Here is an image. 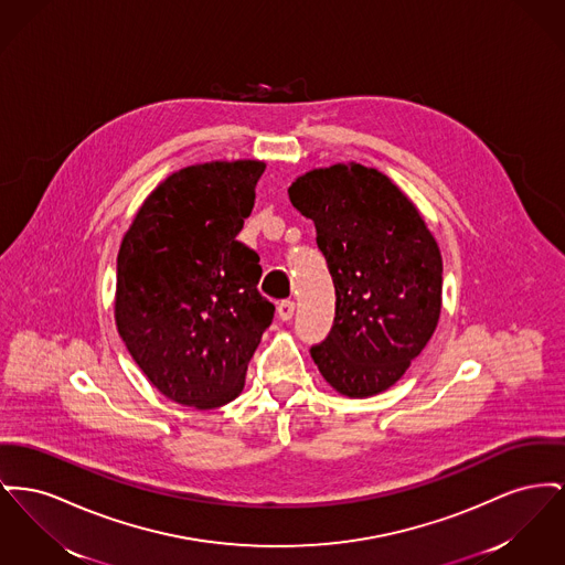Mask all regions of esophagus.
<instances>
[{"instance_id": "obj_1", "label": "esophagus", "mask_w": 565, "mask_h": 565, "mask_svg": "<svg viewBox=\"0 0 565 565\" xmlns=\"http://www.w3.org/2000/svg\"><path fill=\"white\" fill-rule=\"evenodd\" d=\"M295 309H297L295 300H281V302H277V316H279V320H284V322L292 320Z\"/></svg>"}]
</instances>
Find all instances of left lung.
Returning a JSON list of instances; mask_svg holds the SVG:
<instances>
[{
	"label": "left lung",
	"instance_id": "8db88e82",
	"mask_svg": "<svg viewBox=\"0 0 565 565\" xmlns=\"http://www.w3.org/2000/svg\"><path fill=\"white\" fill-rule=\"evenodd\" d=\"M288 194L316 224L337 297L311 359L337 393L373 397L401 380L437 327L439 247L414 202L375 168H316Z\"/></svg>",
	"mask_w": 565,
	"mask_h": 565
}]
</instances>
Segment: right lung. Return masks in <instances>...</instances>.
Here are the masks:
<instances>
[{
  "instance_id": "right-lung-1",
  "label": "right lung",
  "mask_w": 565,
  "mask_h": 565,
  "mask_svg": "<svg viewBox=\"0 0 565 565\" xmlns=\"http://www.w3.org/2000/svg\"><path fill=\"white\" fill-rule=\"evenodd\" d=\"M265 162H206L167 177L117 256L115 322L136 365L170 401L213 409L241 395L275 307L260 256L236 241Z\"/></svg>"
}]
</instances>
